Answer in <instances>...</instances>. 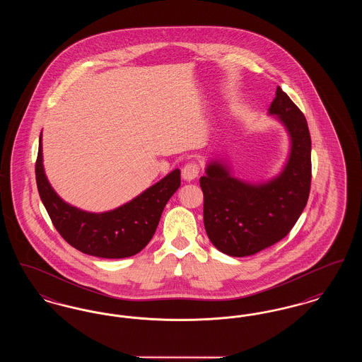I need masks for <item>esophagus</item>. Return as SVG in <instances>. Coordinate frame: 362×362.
I'll use <instances>...</instances> for the list:
<instances>
[{
	"instance_id": "34e87169",
	"label": "esophagus",
	"mask_w": 362,
	"mask_h": 362,
	"mask_svg": "<svg viewBox=\"0 0 362 362\" xmlns=\"http://www.w3.org/2000/svg\"><path fill=\"white\" fill-rule=\"evenodd\" d=\"M199 175V165L195 164V163H189L183 167L182 170V177L187 182H191L194 179H197Z\"/></svg>"
}]
</instances>
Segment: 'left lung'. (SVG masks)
Returning a JSON list of instances; mask_svg holds the SVG:
<instances>
[{
	"label": "left lung",
	"mask_w": 362,
	"mask_h": 362,
	"mask_svg": "<svg viewBox=\"0 0 362 362\" xmlns=\"http://www.w3.org/2000/svg\"><path fill=\"white\" fill-rule=\"evenodd\" d=\"M291 137L281 173L264 183L233 177L223 161H210L199 179L204 224L213 245L229 257H248L282 240L307 205L310 189V136L300 108L276 86L269 108Z\"/></svg>",
	"instance_id": "1"
}]
</instances>
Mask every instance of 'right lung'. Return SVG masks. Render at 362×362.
<instances>
[{
  "mask_svg": "<svg viewBox=\"0 0 362 362\" xmlns=\"http://www.w3.org/2000/svg\"><path fill=\"white\" fill-rule=\"evenodd\" d=\"M40 199L59 235L76 250L99 258L121 259L138 254L155 235L161 213L180 186L173 170L133 201L104 213H89L62 201L43 168L42 134L35 165Z\"/></svg>",
  "mask_w": 362,
  "mask_h": 362,
  "instance_id": "right-lung-1",
  "label": "right lung"
}]
</instances>
